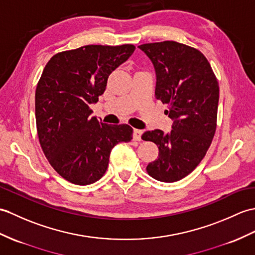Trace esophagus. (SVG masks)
<instances>
[{
  "label": "esophagus",
  "mask_w": 255,
  "mask_h": 255,
  "mask_svg": "<svg viewBox=\"0 0 255 255\" xmlns=\"http://www.w3.org/2000/svg\"><path fill=\"white\" fill-rule=\"evenodd\" d=\"M142 130L140 129H133V134H132V138L135 141H140L141 140V135H142Z\"/></svg>",
  "instance_id": "1"
}]
</instances>
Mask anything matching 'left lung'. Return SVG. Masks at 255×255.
<instances>
[{"mask_svg": "<svg viewBox=\"0 0 255 255\" xmlns=\"http://www.w3.org/2000/svg\"><path fill=\"white\" fill-rule=\"evenodd\" d=\"M139 49L154 65L155 98L168 105L166 114L174 121L169 133L155 129L142 134L158 147V156L146 171L158 181H178L202 161L215 134L217 78L206 57L192 46L163 41Z\"/></svg>", "mask_w": 255, "mask_h": 255, "instance_id": "obj_1", "label": "left lung"}]
</instances>
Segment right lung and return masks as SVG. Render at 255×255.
Listing matches in <instances>:
<instances>
[{
  "label": "right lung",
  "instance_id": "obj_1",
  "mask_svg": "<svg viewBox=\"0 0 255 255\" xmlns=\"http://www.w3.org/2000/svg\"><path fill=\"white\" fill-rule=\"evenodd\" d=\"M134 49L90 44L57 53L45 65L35 89L38 138L51 166L69 182L86 186L102 178L112 149L132 139L129 125L101 123L89 105Z\"/></svg>",
  "mask_w": 255,
  "mask_h": 255
}]
</instances>
